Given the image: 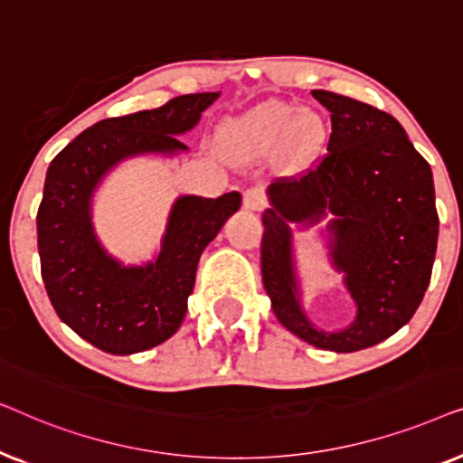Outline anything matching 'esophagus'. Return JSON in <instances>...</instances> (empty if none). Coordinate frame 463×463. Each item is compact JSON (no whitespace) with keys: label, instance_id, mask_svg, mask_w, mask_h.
<instances>
[{"label":"esophagus","instance_id":"esophagus-1","mask_svg":"<svg viewBox=\"0 0 463 463\" xmlns=\"http://www.w3.org/2000/svg\"><path fill=\"white\" fill-rule=\"evenodd\" d=\"M265 206H268V200H265L261 189H257V187L246 189V192H244V208H246V211L261 213Z\"/></svg>","mask_w":463,"mask_h":463}]
</instances>
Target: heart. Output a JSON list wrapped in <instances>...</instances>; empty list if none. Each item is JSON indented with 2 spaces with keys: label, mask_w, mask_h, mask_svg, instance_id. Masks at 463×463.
I'll return each instance as SVG.
<instances>
[{
  "label": "heart",
  "mask_w": 463,
  "mask_h": 463,
  "mask_svg": "<svg viewBox=\"0 0 463 463\" xmlns=\"http://www.w3.org/2000/svg\"><path fill=\"white\" fill-rule=\"evenodd\" d=\"M326 132V122L318 111H297L282 100H268L225 122L221 137L227 147L242 154H268L282 147L288 160L306 164L325 147Z\"/></svg>",
  "instance_id": "1"
}]
</instances>
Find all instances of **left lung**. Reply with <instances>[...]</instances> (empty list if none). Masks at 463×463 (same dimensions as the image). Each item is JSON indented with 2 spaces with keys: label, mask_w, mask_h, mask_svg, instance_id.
Instances as JSON below:
<instances>
[{
  "label": "left lung",
  "mask_w": 463,
  "mask_h": 463,
  "mask_svg": "<svg viewBox=\"0 0 463 463\" xmlns=\"http://www.w3.org/2000/svg\"><path fill=\"white\" fill-rule=\"evenodd\" d=\"M314 99L331 111V137L318 166L268 187L261 274L282 326L320 350L358 352L388 339L413 318L426 293L439 240L430 164L398 119L328 90ZM329 222V254L357 301V320L318 332L298 299L288 222Z\"/></svg>",
  "instance_id": "obj_1"
}]
</instances>
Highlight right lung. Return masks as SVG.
I'll return each instance as SVG.
<instances>
[{
  "label": "right lung",
  "mask_w": 463,
  "mask_h": 463,
  "mask_svg": "<svg viewBox=\"0 0 463 463\" xmlns=\"http://www.w3.org/2000/svg\"><path fill=\"white\" fill-rule=\"evenodd\" d=\"M217 99L219 92L183 94L157 109L103 119L50 162L37 211L42 278L59 318L99 350L126 356L179 331L202 250L238 211L242 195H181L156 261L124 265L94 233V189L126 157L187 151L176 137L192 130Z\"/></svg>",
  "instance_id": "1"
}]
</instances>
